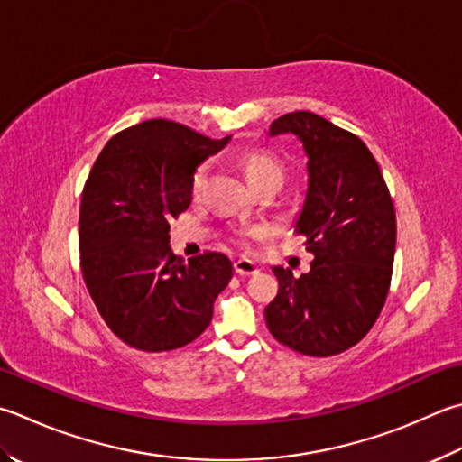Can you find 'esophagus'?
Listing matches in <instances>:
<instances>
[{"instance_id": "obj_1", "label": "esophagus", "mask_w": 462, "mask_h": 462, "mask_svg": "<svg viewBox=\"0 0 462 462\" xmlns=\"http://www.w3.org/2000/svg\"><path fill=\"white\" fill-rule=\"evenodd\" d=\"M235 272H237L239 275H255V273H259V265L255 263V261L241 257L235 261Z\"/></svg>"}]
</instances>
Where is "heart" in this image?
I'll use <instances>...</instances> for the list:
<instances>
[{
	"label": "heart",
	"mask_w": 462,
	"mask_h": 462,
	"mask_svg": "<svg viewBox=\"0 0 462 462\" xmlns=\"http://www.w3.org/2000/svg\"><path fill=\"white\" fill-rule=\"evenodd\" d=\"M239 164L243 172H245V177L249 180V185L254 187L261 180H267V179H280L282 180V167L277 164V161L273 156H269L265 152H259V151H247V152H241L239 154ZM208 177V164L203 162L199 164L195 169L193 177H190V190L193 193H201L205 182ZM265 235L263 227H249V229H241L239 231V239L243 243H249V241H257Z\"/></svg>",
	"instance_id": "obj_1"
}]
</instances>
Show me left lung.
Returning a JSON list of instances; mask_svg holds the SVG:
<instances>
[{
  "label": "left lung",
  "mask_w": 462,
  "mask_h": 462,
  "mask_svg": "<svg viewBox=\"0 0 462 462\" xmlns=\"http://www.w3.org/2000/svg\"><path fill=\"white\" fill-rule=\"evenodd\" d=\"M291 133L308 154V193L295 231L313 254L308 273L273 267L280 282L265 321L277 342L324 358L370 332L393 280L396 213L376 159L358 136L313 112L273 120L269 136Z\"/></svg>",
  "instance_id": "left-lung-1"
}]
</instances>
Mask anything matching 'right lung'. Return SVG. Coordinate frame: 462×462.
I'll use <instances>...</instances> for the list:
<instances>
[{
    "label": "right lung",
    "mask_w": 462,
    "mask_h": 462,
    "mask_svg": "<svg viewBox=\"0 0 462 462\" xmlns=\"http://www.w3.org/2000/svg\"><path fill=\"white\" fill-rule=\"evenodd\" d=\"M221 141L152 118L110 138L82 190L78 245L92 301L112 334L143 352L193 342L227 287V255L185 259L171 251V219L193 199L190 177Z\"/></svg>",
    "instance_id": "add662e5"
}]
</instances>
